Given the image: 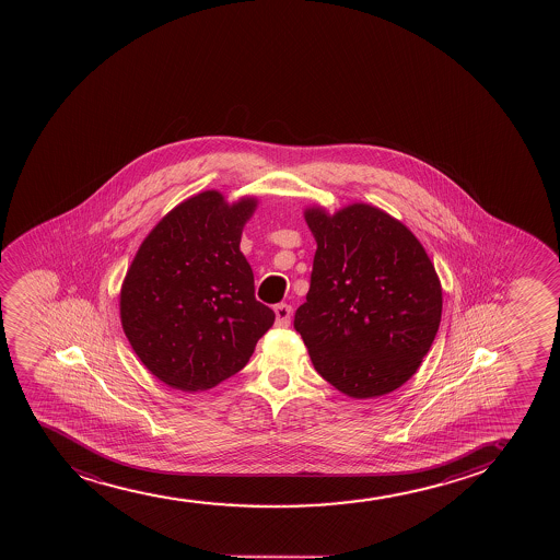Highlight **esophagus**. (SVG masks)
Masks as SVG:
<instances>
[{
    "label": "esophagus",
    "instance_id": "34e87169",
    "mask_svg": "<svg viewBox=\"0 0 560 560\" xmlns=\"http://www.w3.org/2000/svg\"><path fill=\"white\" fill-rule=\"evenodd\" d=\"M275 314H277L278 327H288L291 323V306L290 304L280 303L275 306Z\"/></svg>",
    "mask_w": 560,
    "mask_h": 560
}]
</instances>
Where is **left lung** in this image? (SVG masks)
Wrapping results in <instances>:
<instances>
[{"mask_svg": "<svg viewBox=\"0 0 560 560\" xmlns=\"http://www.w3.org/2000/svg\"><path fill=\"white\" fill-rule=\"evenodd\" d=\"M304 219L317 250L295 330L323 380L351 398L411 380L438 335L443 290L411 230L368 203Z\"/></svg>", "mask_w": 560, "mask_h": 560, "instance_id": "left-lung-1", "label": "left lung"}]
</instances>
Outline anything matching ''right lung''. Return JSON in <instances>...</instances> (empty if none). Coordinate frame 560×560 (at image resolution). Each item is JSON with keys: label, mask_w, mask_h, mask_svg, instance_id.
I'll use <instances>...</instances> for the list:
<instances>
[{"label": "right lung", "mask_w": 560, "mask_h": 560, "mask_svg": "<svg viewBox=\"0 0 560 560\" xmlns=\"http://www.w3.org/2000/svg\"><path fill=\"white\" fill-rule=\"evenodd\" d=\"M256 206L196 194L154 225L127 270L122 330L143 366L172 388L198 393L241 372L275 323L238 248Z\"/></svg>", "instance_id": "right-lung-1"}]
</instances>
